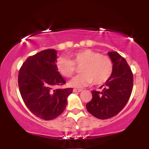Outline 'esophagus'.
I'll list each match as a JSON object with an SVG mask.
<instances>
[{
	"label": "esophagus",
	"instance_id": "1",
	"mask_svg": "<svg viewBox=\"0 0 149 149\" xmlns=\"http://www.w3.org/2000/svg\"><path fill=\"white\" fill-rule=\"evenodd\" d=\"M83 91V90H81V89H73V92H80Z\"/></svg>",
	"mask_w": 149,
	"mask_h": 149
}]
</instances>
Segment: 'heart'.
<instances>
[{"label": "heart", "instance_id": "heart-1", "mask_svg": "<svg viewBox=\"0 0 149 149\" xmlns=\"http://www.w3.org/2000/svg\"><path fill=\"white\" fill-rule=\"evenodd\" d=\"M72 59L66 57H59L56 61V68L62 76L71 78L76 71V66H81L82 74L73 78L70 85L84 88L93 84L103 85L109 80L113 71V62L109 56L90 49H83L73 53Z\"/></svg>", "mask_w": 149, "mask_h": 149}]
</instances>
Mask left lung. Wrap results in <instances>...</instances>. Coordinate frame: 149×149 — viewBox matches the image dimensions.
I'll return each mask as SVG.
<instances>
[{
    "instance_id": "8db88e82",
    "label": "left lung",
    "mask_w": 149,
    "mask_h": 149,
    "mask_svg": "<svg viewBox=\"0 0 149 149\" xmlns=\"http://www.w3.org/2000/svg\"><path fill=\"white\" fill-rule=\"evenodd\" d=\"M113 62V71L107 82L100 87L102 92L92 90V99L87 110L99 119L117 115L127 103L133 88V73L127 61L117 52L108 53Z\"/></svg>"
}]
</instances>
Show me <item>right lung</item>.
Listing matches in <instances>:
<instances>
[{"label":"right lung","mask_w":149,"mask_h":149,"mask_svg":"<svg viewBox=\"0 0 149 149\" xmlns=\"http://www.w3.org/2000/svg\"><path fill=\"white\" fill-rule=\"evenodd\" d=\"M57 51L47 49L30 56L20 68L18 85L22 100L32 113L50 120L62 113L73 88H57L66 81L56 68Z\"/></svg>","instance_id":"add662e5"}]
</instances>
